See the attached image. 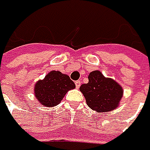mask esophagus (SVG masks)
Here are the masks:
<instances>
[{
	"instance_id": "esophagus-1",
	"label": "esophagus",
	"mask_w": 150,
	"mask_h": 150,
	"mask_svg": "<svg viewBox=\"0 0 150 150\" xmlns=\"http://www.w3.org/2000/svg\"><path fill=\"white\" fill-rule=\"evenodd\" d=\"M80 85H81V82L80 81H76V87L78 88L79 87H80Z\"/></svg>"
}]
</instances>
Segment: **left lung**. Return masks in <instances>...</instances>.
I'll use <instances>...</instances> for the list:
<instances>
[{"label":"left lung","mask_w":150,"mask_h":150,"mask_svg":"<svg viewBox=\"0 0 150 150\" xmlns=\"http://www.w3.org/2000/svg\"><path fill=\"white\" fill-rule=\"evenodd\" d=\"M87 105L98 113L109 112L120 105L123 95L122 87L114 79L105 77L100 71L88 74V82L79 88Z\"/></svg>","instance_id":"left-lung-1"}]
</instances>
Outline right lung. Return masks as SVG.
Segmentation results:
<instances>
[{
    "mask_svg": "<svg viewBox=\"0 0 150 150\" xmlns=\"http://www.w3.org/2000/svg\"><path fill=\"white\" fill-rule=\"evenodd\" d=\"M76 88L69 76L59 71L49 72L34 86L35 98L47 107H53L62 102L67 91Z\"/></svg>",
    "mask_w": 150,
    "mask_h": 150,
    "instance_id": "right-lung-1",
    "label": "right lung"
}]
</instances>
